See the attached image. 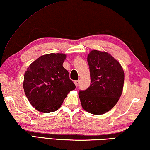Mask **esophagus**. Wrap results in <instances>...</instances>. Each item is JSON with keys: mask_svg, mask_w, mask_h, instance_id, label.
<instances>
[{"mask_svg": "<svg viewBox=\"0 0 150 150\" xmlns=\"http://www.w3.org/2000/svg\"><path fill=\"white\" fill-rule=\"evenodd\" d=\"M74 83L76 87H77V86L79 85V80H77V81H74Z\"/></svg>", "mask_w": 150, "mask_h": 150, "instance_id": "obj_1", "label": "esophagus"}]
</instances>
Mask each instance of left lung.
<instances>
[{"instance_id":"8db88e82","label":"left lung","mask_w":150,"mask_h":150,"mask_svg":"<svg viewBox=\"0 0 150 150\" xmlns=\"http://www.w3.org/2000/svg\"><path fill=\"white\" fill-rule=\"evenodd\" d=\"M91 85L79 93L83 108L95 115H103L118 103L122 93L124 73L121 65L105 52L93 50L87 56Z\"/></svg>"}]
</instances>
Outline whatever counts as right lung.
<instances>
[{
	"instance_id": "obj_1",
	"label": "right lung",
	"mask_w": 150,
	"mask_h": 150,
	"mask_svg": "<svg viewBox=\"0 0 150 150\" xmlns=\"http://www.w3.org/2000/svg\"><path fill=\"white\" fill-rule=\"evenodd\" d=\"M64 54L44 55L33 62L24 73L23 87L30 103L37 110L53 112L60 108L75 85L63 66Z\"/></svg>"
}]
</instances>
